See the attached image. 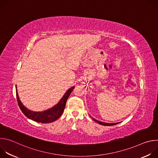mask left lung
<instances>
[{
  "label": "left lung",
  "instance_id": "8db88e82",
  "mask_svg": "<svg viewBox=\"0 0 158 158\" xmlns=\"http://www.w3.org/2000/svg\"><path fill=\"white\" fill-rule=\"evenodd\" d=\"M92 118V117H91ZM92 119L94 121H96V123H98V124H101V125H103V126H113V125H116V124H118V123H104V122H101V121H98V120H96V119H95L94 118H92Z\"/></svg>",
  "mask_w": 158,
  "mask_h": 158
}]
</instances>
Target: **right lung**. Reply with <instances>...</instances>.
<instances>
[{
	"mask_svg": "<svg viewBox=\"0 0 158 158\" xmlns=\"http://www.w3.org/2000/svg\"><path fill=\"white\" fill-rule=\"evenodd\" d=\"M15 89L17 102L20 110L23 112V114L29 119L35 122L42 123H50L56 121L62 114L67 100L70 96L71 92L73 91V89H74V86H73L67 90L64 95L62 96V98L60 99V100L59 101V102L55 106L50 109L40 112L32 111L26 107L20 100L17 93V86H15Z\"/></svg>",
	"mask_w": 158,
	"mask_h": 158,
	"instance_id": "1",
	"label": "right lung"
}]
</instances>
